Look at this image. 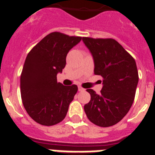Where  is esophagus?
<instances>
[{
  "label": "esophagus",
  "mask_w": 155,
  "mask_h": 155,
  "mask_svg": "<svg viewBox=\"0 0 155 155\" xmlns=\"http://www.w3.org/2000/svg\"><path fill=\"white\" fill-rule=\"evenodd\" d=\"M78 91H84V88H83V87H81V86H79V87H78Z\"/></svg>",
  "instance_id": "esophagus-1"
}]
</instances>
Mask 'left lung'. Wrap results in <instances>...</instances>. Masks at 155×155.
Wrapping results in <instances>:
<instances>
[{
	"label": "left lung",
	"instance_id": "8db88e82",
	"mask_svg": "<svg viewBox=\"0 0 155 155\" xmlns=\"http://www.w3.org/2000/svg\"><path fill=\"white\" fill-rule=\"evenodd\" d=\"M94 60V73L103 78L99 94L87 89L91 100L84 109L88 120L102 127L113 126L127 114L138 84L135 60L113 39L83 37Z\"/></svg>",
	"mask_w": 155,
	"mask_h": 155
}]
</instances>
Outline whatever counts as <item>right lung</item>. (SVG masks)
<instances>
[{"label":"right lung","mask_w":155,"mask_h":155,"mask_svg":"<svg viewBox=\"0 0 155 155\" xmlns=\"http://www.w3.org/2000/svg\"><path fill=\"white\" fill-rule=\"evenodd\" d=\"M81 37L51 32L35 45L27 55L20 78L21 96L27 113L36 123L53 126L65 118L78 86L58 83L68 52Z\"/></svg>","instance_id":"1"}]
</instances>
